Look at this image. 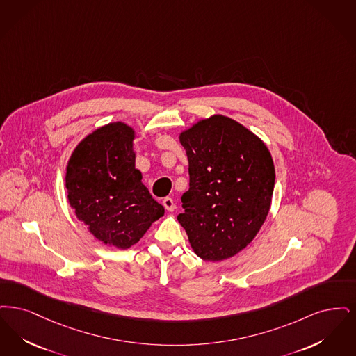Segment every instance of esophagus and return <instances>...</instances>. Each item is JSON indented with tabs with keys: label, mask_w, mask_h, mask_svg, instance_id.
<instances>
[{
	"label": "esophagus",
	"mask_w": 356,
	"mask_h": 356,
	"mask_svg": "<svg viewBox=\"0 0 356 356\" xmlns=\"http://www.w3.org/2000/svg\"><path fill=\"white\" fill-rule=\"evenodd\" d=\"M163 206H165V209L168 210V211H174V209H175V206H174V201H172V198H169V197H166L163 201Z\"/></svg>",
	"instance_id": "34e87169"
}]
</instances>
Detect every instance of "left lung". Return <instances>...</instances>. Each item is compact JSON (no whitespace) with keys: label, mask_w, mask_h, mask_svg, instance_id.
I'll use <instances>...</instances> for the list:
<instances>
[{"label":"left lung","mask_w":356,"mask_h":356,"mask_svg":"<svg viewBox=\"0 0 356 356\" xmlns=\"http://www.w3.org/2000/svg\"><path fill=\"white\" fill-rule=\"evenodd\" d=\"M179 139L190 184L178 220L200 258L227 259L255 238L268 214L273 158L261 139L223 115L200 121Z\"/></svg>","instance_id":"left-lung-1"}]
</instances>
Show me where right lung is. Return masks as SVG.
<instances>
[{
  "mask_svg": "<svg viewBox=\"0 0 356 356\" xmlns=\"http://www.w3.org/2000/svg\"><path fill=\"white\" fill-rule=\"evenodd\" d=\"M133 138V129L121 122L97 129L73 152L65 178L78 219L97 239L118 248L137 243L165 213L140 182Z\"/></svg>",
  "mask_w": 356,
  "mask_h": 356,
  "instance_id": "obj_1",
  "label": "right lung"
}]
</instances>
